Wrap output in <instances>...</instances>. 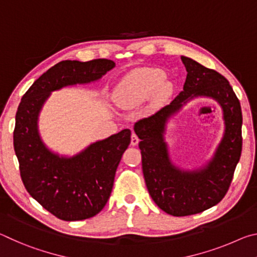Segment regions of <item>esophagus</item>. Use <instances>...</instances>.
I'll return each mask as SVG.
<instances>
[{
  "label": "esophagus",
  "mask_w": 257,
  "mask_h": 257,
  "mask_svg": "<svg viewBox=\"0 0 257 257\" xmlns=\"http://www.w3.org/2000/svg\"><path fill=\"white\" fill-rule=\"evenodd\" d=\"M138 142H139V138L137 137V135L135 134V133H133L132 134V142H130V143H132V145L133 146H136L138 144Z\"/></svg>",
  "instance_id": "obj_1"
}]
</instances>
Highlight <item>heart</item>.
<instances>
[{
    "mask_svg": "<svg viewBox=\"0 0 257 257\" xmlns=\"http://www.w3.org/2000/svg\"><path fill=\"white\" fill-rule=\"evenodd\" d=\"M165 75L159 69H141L129 73L112 92V99L120 107H134L150 98L156 89L164 95L170 89Z\"/></svg>",
    "mask_w": 257,
    "mask_h": 257,
    "instance_id": "obj_1",
    "label": "heart"
}]
</instances>
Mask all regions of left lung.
<instances>
[{
    "label": "left lung",
    "mask_w": 257,
    "mask_h": 257,
    "mask_svg": "<svg viewBox=\"0 0 257 257\" xmlns=\"http://www.w3.org/2000/svg\"><path fill=\"white\" fill-rule=\"evenodd\" d=\"M187 70L184 89L155 114L137 121L134 130L142 153L143 173L151 197L161 210L173 216L196 214L216 205L231 184L241 154L242 114L229 81L215 70L181 56ZM197 97H210L223 108L225 133L211 160L193 171L173 165L164 135L170 117Z\"/></svg>",
    "instance_id": "8db88e82"
}]
</instances>
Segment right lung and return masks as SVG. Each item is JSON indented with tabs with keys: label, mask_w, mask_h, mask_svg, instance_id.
Masks as SVG:
<instances>
[{
	"label": "right lung",
	"mask_w": 257,
	"mask_h": 257,
	"mask_svg": "<svg viewBox=\"0 0 257 257\" xmlns=\"http://www.w3.org/2000/svg\"><path fill=\"white\" fill-rule=\"evenodd\" d=\"M114 67L115 63L106 59L61 61L30 86L18 106L14 146L21 179L30 196L61 220L89 219L103 210L132 132L123 129L66 156L44 144L38 116L52 92L97 81Z\"/></svg>",
	"instance_id": "right-lung-1"
}]
</instances>
